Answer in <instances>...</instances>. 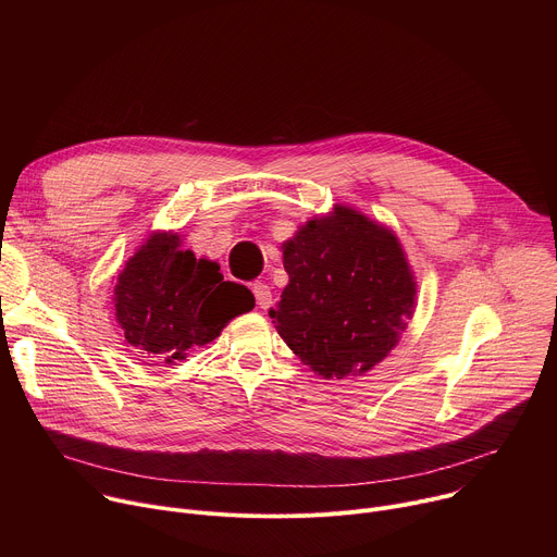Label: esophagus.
<instances>
[{"instance_id": "1", "label": "esophagus", "mask_w": 557, "mask_h": 557, "mask_svg": "<svg viewBox=\"0 0 557 557\" xmlns=\"http://www.w3.org/2000/svg\"><path fill=\"white\" fill-rule=\"evenodd\" d=\"M251 290H253V295H256V299H258V306H260L262 310H267V308L271 306V288H269V284H264V282H253V284H251Z\"/></svg>"}]
</instances>
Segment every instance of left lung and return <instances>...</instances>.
<instances>
[{"instance_id": "left-lung-1", "label": "left lung", "mask_w": 557, "mask_h": 557, "mask_svg": "<svg viewBox=\"0 0 557 557\" xmlns=\"http://www.w3.org/2000/svg\"><path fill=\"white\" fill-rule=\"evenodd\" d=\"M282 251L288 284L269 314L312 372L361 376L399 344L417 306V282L387 226L335 205L301 224Z\"/></svg>"}]
</instances>
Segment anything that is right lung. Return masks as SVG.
<instances>
[{"label": "right lung", "mask_w": 557, "mask_h": 557, "mask_svg": "<svg viewBox=\"0 0 557 557\" xmlns=\"http://www.w3.org/2000/svg\"><path fill=\"white\" fill-rule=\"evenodd\" d=\"M116 322L145 361L176 363L213 342L233 317L256 306L253 293L224 282L220 267L183 249L178 233L158 231L125 262L114 286Z\"/></svg>", "instance_id": "right-lung-1"}]
</instances>
